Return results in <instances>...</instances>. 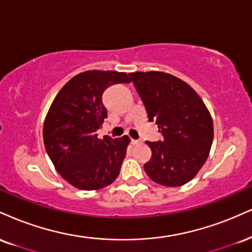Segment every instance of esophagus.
Masks as SVG:
<instances>
[{
	"label": "esophagus",
	"instance_id": "esophagus-1",
	"mask_svg": "<svg viewBox=\"0 0 252 252\" xmlns=\"http://www.w3.org/2000/svg\"><path fill=\"white\" fill-rule=\"evenodd\" d=\"M131 144L137 145V144H139V141H137V139H131Z\"/></svg>",
	"mask_w": 252,
	"mask_h": 252
}]
</instances>
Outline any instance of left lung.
I'll return each instance as SVG.
<instances>
[{
    "mask_svg": "<svg viewBox=\"0 0 252 252\" xmlns=\"http://www.w3.org/2000/svg\"><path fill=\"white\" fill-rule=\"evenodd\" d=\"M149 121H156L162 142H148L151 158L147 175L165 187L187 184L201 170L210 153L214 123L204 102L189 84L163 71L131 72Z\"/></svg>",
    "mask_w": 252,
    "mask_h": 252,
    "instance_id": "1",
    "label": "left lung"
}]
</instances>
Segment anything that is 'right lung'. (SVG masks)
Returning <instances> with one entry per match:
<instances>
[{
    "label": "right lung",
    "mask_w": 252,
    "mask_h": 252,
    "mask_svg": "<svg viewBox=\"0 0 252 252\" xmlns=\"http://www.w3.org/2000/svg\"><path fill=\"white\" fill-rule=\"evenodd\" d=\"M126 72L88 70L64 84L51 103L43 124L48 156L59 174L81 190H98L120 175L130 143L128 136L97 137L108 116L103 93L129 83Z\"/></svg>",
    "instance_id": "right-lung-1"
}]
</instances>
